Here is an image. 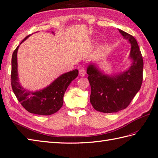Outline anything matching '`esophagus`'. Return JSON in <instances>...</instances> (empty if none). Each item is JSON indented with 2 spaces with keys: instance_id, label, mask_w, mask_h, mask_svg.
<instances>
[{
  "instance_id": "1",
  "label": "esophagus",
  "mask_w": 158,
  "mask_h": 158,
  "mask_svg": "<svg viewBox=\"0 0 158 158\" xmlns=\"http://www.w3.org/2000/svg\"><path fill=\"white\" fill-rule=\"evenodd\" d=\"M85 73H86V72H85V70L84 69H79V75L81 76V77L85 76Z\"/></svg>"
}]
</instances>
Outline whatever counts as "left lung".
<instances>
[{
  "label": "left lung",
  "mask_w": 158,
  "mask_h": 158,
  "mask_svg": "<svg viewBox=\"0 0 158 158\" xmlns=\"http://www.w3.org/2000/svg\"><path fill=\"white\" fill-rule=\"evenodd\" d=\"M124 38L131 43L130 57L133 63L129 69L116 76L103 75L93 65L87 69L91 87L90 103L98 112L114 113L127 107L143 83V59L136 40L119 29Z\"/></svg>",
  "instance_id": "8db88e82"
}]
</instances>
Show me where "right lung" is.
Returning <instances> with one entry per match:
<instances>
[{
	"label": "right lung",
	"mask_w": 158,
	"mask_h": 158,
	"mask_svg": "<svg viewBox=\"0 0 158 158\" xmlns=\"http://www.w3.org/2000/svg\"><path fill=\"white\" fill-rule=\"evenodd\" d=\"M27 36L23 41L27 39ZM20 43V44H21ZM19 46L15 49L11 58V88L17 99L28 112L42 116H48L57 112L62 107L64 95L67 88L78 76V70L63 74L47 88L38 92L26 90L20 85L18 78L17 52Z\"/></svg>",
	"instance_id": "right-lung-1"
}]
</instances>
